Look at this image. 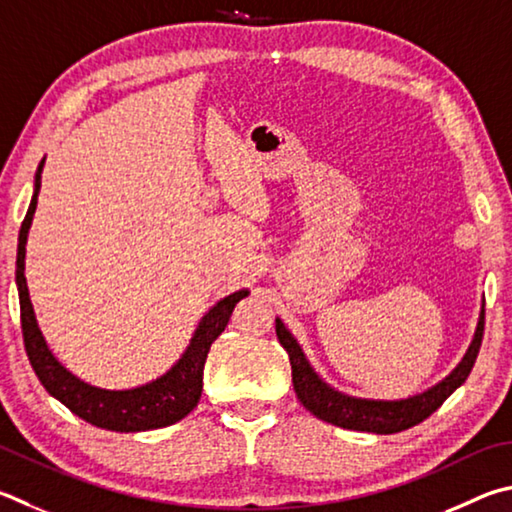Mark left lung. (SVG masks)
Here are the masks:
<instances>
[{
  "instance_id": "left-lung-1",
  "label": "left lung",
  "mask_w": 512,
  "mask_h": 512,
  "mask_svg": "<svg viewBox=\"0 0 512 512\" xmlns=\"http://www.w3.org/2000/svg\"><path fill=\"white\" fill-rule=\"evenodd\" d=\"M275 333L280 345L286 349L288 360L293 369V389L300 403L309 410L315 418L327 421L331 425L345 427V430L356 432H371V434H396L407 427H414L427 416L434 414L443 405L454 389L466 383L470 369L475 365L477 353L483 338V306L479 313V322L475 329L466 356L454 367L448 376L439 383L425 389L421 394L398 398V401H380V398H360L340 392L331 387L327 380L311 367L309 358L304 356L300 342L293 338V333L284 327L280 318H275Z\"/></svg>"
}]
</instances>
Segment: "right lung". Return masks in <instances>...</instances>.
Instances as JSON below:
<instances>
[{"label":"right lung","mask_w":512,"mask_h":512,"mask_svg":"<svg viewBox=\"0 0 512 512\" xmlns=\"http://www.w3.org/2000/svg\"><path fill=\"white\" fill-rule=\"evenodd\" d=\"M44 161L46 159H42L40 165H37L31 206L20 228L15 271L17 291H20L24 347L26 353H29L33 371L55 401L69 407V410L80 416L82 421L102 427V430L147 432L181 421V418L188 416L194 407H197L201 398L203 365H206L210 345L221 336V331L226 329L235 304L239 300H244L250 291L248 288H241V291L221 297L215 306H210L206 315L199 320V327L194 329L190 345L185 347L181 358L176 360L163 376L132 389H102L85 383V380L78 378L76 374H71V371L53 356L49 345H46L42 331L37 327L29 286H26V241H29V230L37 208V194H40L42 188Z\"/></svg>","instance_id":"1"}]
</instances>
